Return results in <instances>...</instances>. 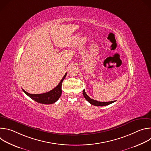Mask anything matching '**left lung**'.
<instances>
[{
    "label": "left lung",
    "mask_w": 151,
    "mask_h": 151,
    "mask_svg": "<svg viewBox=\"0 0 151 151\" xmlns=\"http://www.w3.org/2000/svg\"><path fill=\"white\" fill-rule=\"evenodd\" d=\"M83 95L85 97V99L87 100L91 104H93L94 106H106V105H109L115 101H107V102H101V101H98L97 100H93L91 99L90 97L88 96V95L86 94L85 90H83Z\"/></svg>",
    "instance_id": "left-lung-1"
}]
</instances>
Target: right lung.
I'll list each match as a JSON object with an SVG mask.
<instances>
[{
  "label": "right lung",
  "instance_id": "right-lung-1",
  "mask_svg": "<svg viewBox=\"0 0 151 151\" xmlns=\"http://www.w3.org/2000/svg\"><path fill=\"white\" fill-rule=\"evenodd\" d=\"M66 75L67 73L64 75V76L63 77L62 79L60 81V83L58 84L56 87H55L54 89L47 93L40 94H33L26 92L23 89L22 90L24 91V93H25L30 98H31L32 99H33V100L36 101L37 103L45 104H52L56 102L61 95V85L63 81L66 78Z\"/></svg>",
  "mask_w": 151,
  "mask_h": 151
}]
</instances>
